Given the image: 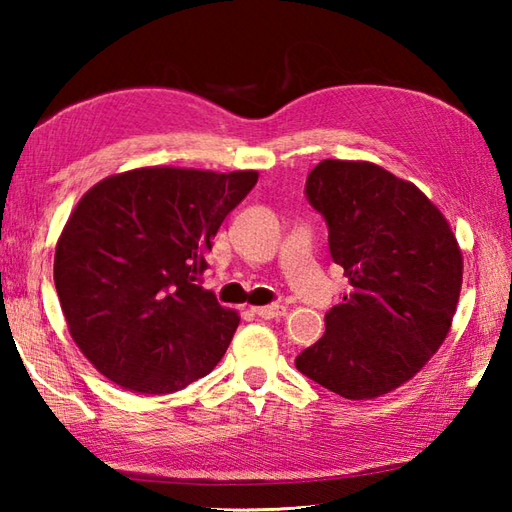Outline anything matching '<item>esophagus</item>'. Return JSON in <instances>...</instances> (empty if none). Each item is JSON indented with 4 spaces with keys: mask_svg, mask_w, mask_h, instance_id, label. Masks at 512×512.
<instances>
[{
    "mask_svg": "<svg viewBox=\"0 0 512 512\" xmlns=\"http://www.w3.org/2000/svg\"><path fill=\"white\" fill-rule=\"evenodd\" d=\"M253 312L257 314V317L262 319H277V317H284L286 314V308L284 306H259V308H253Z\"/></svg>",
    "mask_w": 512,
    "mask_h": 512,
    "instance_id": "1",
    "label": "esophagus"
}]
</instances>
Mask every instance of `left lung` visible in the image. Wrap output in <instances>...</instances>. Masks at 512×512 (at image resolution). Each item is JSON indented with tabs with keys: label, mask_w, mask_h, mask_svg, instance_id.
Instances as JSON below:
<instances>
[{
	"label": "left lung",
	"mask_w": 512,
	"mask_h": 512,
	"mask_svg": "<svg viewBox=\"0 0 512 512\" xmlns=\"http://www.w3.org/2000/svg\"><path fill=\"white\" fill-rule=\"evenodd\" d=\"M306 198L352 290L295 365L343 398L383 396L447 339L462 288L458 239L427 195L372 162H319Z\"/></svg>",
	"instance_id": "left-lung-1"
}]
</instances>
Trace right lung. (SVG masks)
<instances>
[{"label": "right lung", "mask_w": 512, "mask_h": 512, "mask_svg": "<svg viewBox=\"0 0 512 512\" xmlns=\"http://www.w3.org/2000/svg\"><path fill=\"white\" fill-rule=\"evenodd\" d=\"M255 182L257 171L147 167L76 204L54 286L74 343L112 383L171 394L220 363L239 317L202 279L215 233Z\"/></svg>", "instance_id": "obj_1"}]
</instances>
